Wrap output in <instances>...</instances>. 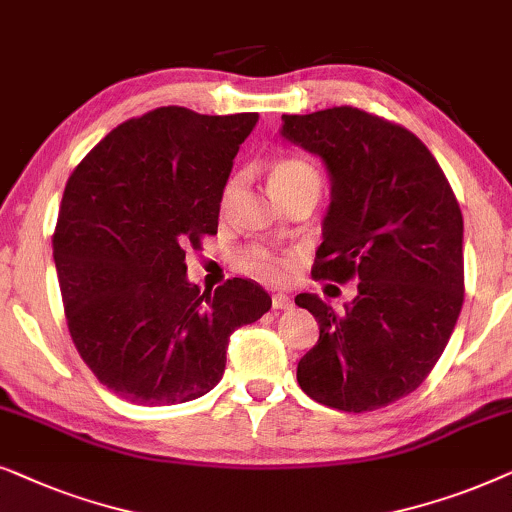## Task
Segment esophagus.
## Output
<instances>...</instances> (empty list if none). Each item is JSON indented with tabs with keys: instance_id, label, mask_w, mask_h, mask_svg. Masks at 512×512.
<instances>
[{
	"instance_id": "34e87169",
	"label": "esophagus",
	"mask_w": 512,
	"mask_h": 512,
	"mask_svg": "<svg viewBox=\"0 0 512 512\" xmlns=\"http://www.w3.org/2000/svg\"><path fill=\"white\" fill-rule=\"evenodd\" d=\"M271 306H274V311H285V309H292V297L283 295V292H278V295L271 297Z\"/></svg>"
}]
</instances>
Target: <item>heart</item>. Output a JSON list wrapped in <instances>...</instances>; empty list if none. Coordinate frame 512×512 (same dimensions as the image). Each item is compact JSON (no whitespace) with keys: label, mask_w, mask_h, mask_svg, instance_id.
I'll return each mask as SVG.
<instances>
[{"label":"heart","mask_w":512,"mask_h":512,"mask_svg":"<svg viewBox=\"0 0 512 512\" xmlns=\"http://www.w3.org/2000/svg\"><path fill=\"white\" fill-rule=\"evenodd\" d=\"M269 189L274 192L278 201L290 199L295 194H316L320 192V175L318 170L311 166L309 161L297 159V156H281L269 166ZM238 180H231L227 189H224V206L236 194ZM241 267L248 271L250 276L260 278L264 283H285L292 274V257L283 255V252L269 250V248H250L245 250Z\"/></svg>","instance_id":"b5f03b06"}]
</instances>
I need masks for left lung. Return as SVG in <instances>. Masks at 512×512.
<instances>
[{
	"label": "left lung",
	"instance_id": "1",
	"mask_svg": "<svg viewBox=\"0 0 512 512\" xmlns=\"http://www.w3.org/2000/svg\"><path fill=\"white\" fill-rule=\"evenodd\" d=\"M281 135L330 175L313 278L358 281L344 311L311 292L295 297L320 327L297 381L320 405L379 410L419 388L452 337L463 304L461 208L424 142L363 109L283 114Z\"/></svg>",
	"mask_w": 512,
	"mask_h": 512
}]
</instances>
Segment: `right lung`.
Masks as SVG:
<instances>
[{"label":"right lung","instance_id":"add662e5","mask_svg":"<svg viewBox=\"0 0 512 512\" xmlns=\"http://www.w3.org/2000/svg\"><path fill=\"white\" fill-rule=\"evenodd\" d=\"M255 112L159 107L107 133L67 180L53 260L67 327L100 384L135 405L213 391L231 332L271 309L262 285L189 283L185 250L217 234L234 156Z\"/></svg>","mask_w":512,"mask_h":512}]
</instances>
